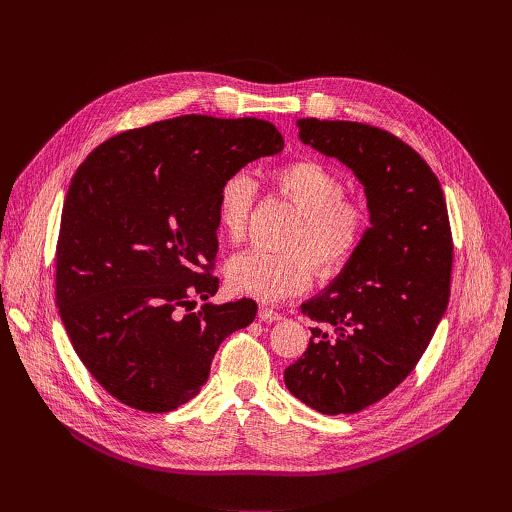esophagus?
<instances>
[{
  "label": "esophagus",
  "instance_id": "obj_1",
  "mask_svg": "<svg viewBox=\"0 0 512 512\" xmlns=\"http://www.w3.org/2000/svg\"><path fill=\"white\" fill-rule=\"evenodd\" d=\"M259 318H261L263 322H277V320H283V316H281L277 310L265 308V306L259 308Z\"/></svg>",
  "mask_w": 512,
  "mask_h": 512
}]
</instances>
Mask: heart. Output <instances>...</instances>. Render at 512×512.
Returning <instances> with one entry per match:
<instances>
[{
    "instance_id": "obj_1",
    "label": "heart",
    "mask_w": 512,
    "mask_h": 512,
    "mask_svg": "<svg viewBox=\"0 0 512 512\" xmlns=\"http://www.w3.org/2000/svg\"><path fill=\"white\" fill-rule=\"evenodd\" d=\"M279 192L300 210L287 243L294 249L249 247L227 265L229 283L259 302L275 304L302 294L324 275L342 271L367 241L373 218L362 198L346 196L342 178L316 160H296L275 172ZM257 198V182L245 168L227 174L216 190V223L229 241H239Z\"/></svg>"
}]
</instances>
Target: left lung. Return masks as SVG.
I'll list each match as a JSON object with an SVG mask.
<instances>
[{
    "label": "left lung",
    "mask_w": 512,
    "mask_h": 512,
    "mask_svg": "<svg viewBox=\"0 0 512 512\" xmlns=\"http://www.w3.org/2000/svg\"><path fill=\"white\" fill-rule=\"evenodd\" d=\"M296 125L304 143L356 174L373 227L324 294L302 304L318 326L283 379L308 407L350 415L407 379L448 308V206L427 162L387 129L314 117Z\"/></svg>",
    "instance_id": "left-lung-1"
}]
</instances>
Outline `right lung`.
<instances>
[{
	"mask_svg": "<svg viewBox=\"0 0 512 512\" xmlns=\"http://www.w3.org/2000/svg\"><path fill=\"white\" fill-rule=\"evenodd\" d=\"M283 150L263 119L182 115L129 129L79 166L62 206L56 306L93 379L123 405L166 413L200 393L221 342L255 320L216 294V190Z\"/></svg>",
	"mask_w": 512,
	"mask_h": 512,
	"instance_id": "obj_1",
	"label": "right lung"
}]
</instances>
